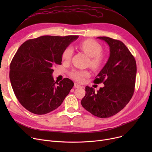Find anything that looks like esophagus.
Instances as JSON below:
<instances>
[{
  "label": "esophagus",
  "mask_w": 152,
  "mask_h": 152,
  "mask_svg": "<svg viewBox=\"0 0 152 152\" xmlns=\"http://www.w3.org/2000/svg\"><path fill=\"white\" fill-rule=\"evenodd\" d=\"M74 87H76V88H79V87H83V86H81V85H79L77 83H75V84H74Z\"/></svg>",
  "instance_id": "esophagus-1"
}]
</instances>
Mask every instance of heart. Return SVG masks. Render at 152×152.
I'll return each instance as SVG.
<instances>
[{"mask_svg": "<svg viewBox=\"0 0 152 152\" xmlns=\"http://www.w3.org/2000/svg\"><path fill=\"white\" fill-rule=\"evenodd\" d=\"M79 49L86 55L89 56V64L95 70L99 69L103 65L105 61V56L102 53V45L92 39H87L79 44ZM73 55V49L71 47H68L63 50L61 55L62 60L65 62H69L71 60ZM70 76L77 82H83L84 78L89 77L90 73L87 70L72 71Z\"/></svg>", "mask_w": 152, "mask_h": 152, "instance_id": "b5f03b06", "label": "heart"}]
</instances>
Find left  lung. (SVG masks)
<instances>
[{
	"mask_svg": "<svg viewBox=\"0 0 152 152\" xmlns=\"http://www.w3.org/2000/svg\"><path fill=\"white\" fill-rule=\"evenodd\" d=\"M110 47V57L106 65L95 77V84L103 83L97 92L86 87L82 106L93 115L105 118L112 116L123 110L134 92L137 73L136 62L129 49L119 40L98 37Z\"/></svg>",
	"mask_w": 152,
	"mask_h": 152,
	"instance_id": "left-lung-1",
	"label": "left lung"
}]
</instances>
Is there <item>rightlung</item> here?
<instances>
[{"instance_id":"obj_1","label":"right lung","mask_w":152,"mask_h":152,"mask_svg":"<svg viewBox=\"0 0 152 152\" xmlns=\"http://www.w3.org/2000/svg\"><path fill=\"white\" fill-rule=\"evenodd\" d=\"M78 36H43L29 39L18 49L10 65L16 97L30 112L44 115L61 105L74 86L68 78L55 82L53 66L61 65L63 50Z\"/></svg>"}]
</instances>
